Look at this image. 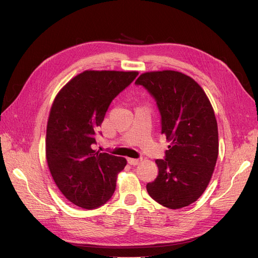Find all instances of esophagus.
<instances>
[{
    "instance_id": "34e87169",
    "label": "esophagus",
    "mask_w": 258,
    "mask_h": 258,
    "mask_svg": "<svg viewBox=\"0 0 258 258\" xmlns=\"http://www.w3.org/2000/svg\"><path fill=\"white\" fill-rule=\"evenodd\" d=\"M141 162V159H135V158H128V163L131 166H137Z\"/></svg>"
}]
</instances>
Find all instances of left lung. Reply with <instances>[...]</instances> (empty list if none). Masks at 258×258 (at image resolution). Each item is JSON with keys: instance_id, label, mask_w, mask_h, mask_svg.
I'll return each mask as SVG.
<instances>
[{"instance_id": "left-lung-1", "label": "left lung", "mask_w": 258, "mask_h": 258, "mask_svg": "<svg viewBox=\"0 0 258 258\" xmlns=\"http://www.w3.org/2000/svg\"><path fill=\"white\" fill-rule=\"evenodd\" d=\"M136 85L143 86L155 99L161 134L172 143L165 158L156 160L159 172L147 183V192L169 209L189 206L206 190L217 159L213 107L204 89L181 72H147L140 75Z\"/></svg>"}]
</instances>
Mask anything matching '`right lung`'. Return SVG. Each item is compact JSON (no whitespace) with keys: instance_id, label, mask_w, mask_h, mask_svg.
I'll use <instances>...</instances> for the list:
<instances>
[{"instance_id":"1","label":"right lung","mask_w":258,"mask_h":258,"mask_svg":"<svg viewBox=\"0 0 258 258\" xmlns=\"http://www.w3.org/2000/svg\"><path fill=\"white\" fill-rule=\"evenodd\" d=\"M138 72L85 71L60 90L46 131V158L54 183L66 198L83 209L110 200L117 174L127 160L93 150L112 101Z\"/></svg>"}]
</instances>
